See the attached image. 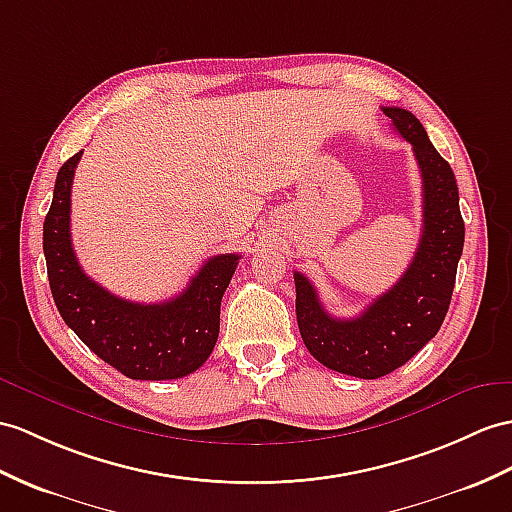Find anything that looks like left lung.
Here are the masks:
<instances>
[{
  "label": "left lung",
  "mask_w": 512,
  "mask_h": 512,
  "mask_svg": "<svg viewBox=\"0 0 512 512\" xmlns=\"http://www.w3.org/2000/svg\"><path fill=\"white\" fill-rule=\"evenodd\" d=\"M393 128L413 145L423 186V230L404 276L354 319H336L304 273L295 271V313L304 345L321 365L345 376L376 380L406 365L439 332L450 308L465 243L454 171L419 119L382 106Z\"/></svg>",
  "instance_id": "obj_1"
}]
</instances>
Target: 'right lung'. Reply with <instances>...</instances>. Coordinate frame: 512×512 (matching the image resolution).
I'll list each match as a JSON object with an SVG mask.
<instances>
[{
	"mask_svg": "<svg viewBox=\"0 0 512 512\" xmlns=\"http://www.w3.org/2000/svg\"><path fill=\"white\" fill-rule=\"evenodd\" d=\"M82 152L60 167L43 223L49 289L60 317L99 358L132 380H176L213 354L221 297L239 254L208 258L189 286L167 302L136 304L99 286L82 271L71 243V182Z\"/></svg>",
	"mask_w": 512,
	"mask_h": 512,
	"instance_id": "right-lung-1",
	"label": "right lung"
}]
</instances>
